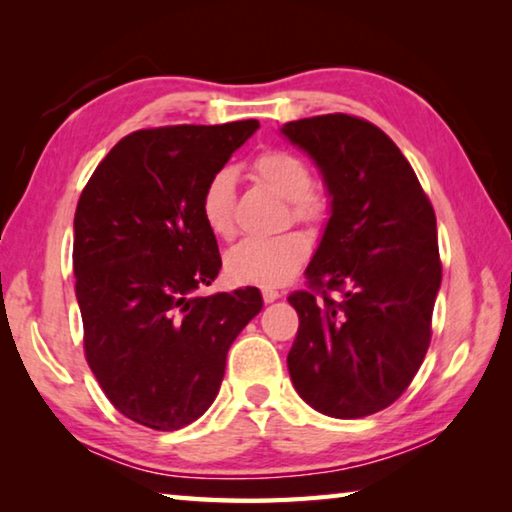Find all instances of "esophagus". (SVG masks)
I'll return each instance as SVG.
<instances>
[{
    "label": "esophagus",
    "mask_w": 512,
    "mask_h": 512,
    "mask_svg": "<svg viewBox=\"0 0 512 512\" xmlns=\"http://www.w3.org/2000/svg\"><path fill=\"white\" fill-rule=\"evenodd\" d=\"M262 296H264V302H275L277 298H282V293L277 289L266 287V289H262Z\"/></svg>",
    "instance_id": "34e87169"
}]
</instances>
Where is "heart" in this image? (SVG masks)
Here are the masks:
<instances>
[{
    "mask_svg": "<svg viewBox=\"0 0 512 512\" xmlns=\"http://www.w3.org/2000/svg\"><path fill=\"white\" fill-rule=\"evenodd\" d=\"M253 176L289 201L291 216L302 223H320L327 214V198L311 187V169L291 151H266L253 162ZM201 216L207 230L219 239L235 235V173L223 169L207 180L201 194ZM309 239L302 232L282 237H250L225 255V273L237 284L280 287L300 271L309 257Z\"/></svg>",
    "mask_w": 512,
    "mask_h": 512,
    "instance_id": "b5f03b06",
    "label": "heart"
}]
</instances>
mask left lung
<instances>
[{
  "label": "left lung",
  "instance_id": "left-lung-1",
  "mask_svg": "<svg viewBox=\"0 0 512 512\" xmlns=\"http://www.w3.org/2000/svg\"><path fill=\"white\" fill-rule=\"evenodd\" d=\"M280 133L314 160L329 198L307 266L314 291L289 296L300 318L289 375L311 409L363 418L393 404L427 354L443 277L436 214L409 160L370 121L339 112Z\"/></svg>",
  "mask_w": 512,
  "mask_h": 512
}]
</instances>
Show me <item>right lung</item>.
Returning a JSON list of instances; mask_svg holds the SVG:
<instances>
[{"instance_id":"obj_1","label":"right lung","mask_w":512,"mask_h":512,"mask_svg":"<svg viewBox=\"0 0 512 512\" xmlns=\"http://www.w3.org/2000/svg\"><path fill=\"white\" fill-rule=\"evenodd\" d=\"M257 128L246 119L126 135L76 205L85 359L112 406L149 429H183L210 409L232 341L262 311L255 287L196 293L221 271L203 187Z\"/></svg>"}]
</instances>
